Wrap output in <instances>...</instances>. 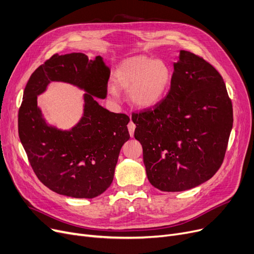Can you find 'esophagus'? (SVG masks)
<instances>
[{
    "mask_svg": "<svg viewBox=\"0 0 254 254\" xmlns=\"http://www.w3.org/2000/svg\"><path fill=\"white\" fill-rule=\"evenodd\" d=\"M127 128H128V132H129V136L132 137L134 136V131H135V128H136V125L130 122L128 125H127Z\"/></svg>",
    "mask_w": 254,
    "mask_h": 254,
    "instance_id": "obj_1",
    "label": "esophagus"
}]
</instances>
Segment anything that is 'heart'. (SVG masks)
Masks as SVG:
<instances>
[{
  "mask_svg": "<svg viewBox=\"0 0 254 254\" xmlns=\"http://www.w3.org/2000/svg\"><path fill=\"white\" fill-rule=\"evenodd\" d=\"M173 72L163 60L137 56L120 63L113 74V82L120 89L128 91V101L139 109H150L166 97L172 82ZM112 101L119 99L114 86L108 87Z\"/></svg>",
  "mask_w": 254,
  "mask_h": 254,
  "instance_id": "b5f03b06",
  "label": "heart"
}]
</instances>
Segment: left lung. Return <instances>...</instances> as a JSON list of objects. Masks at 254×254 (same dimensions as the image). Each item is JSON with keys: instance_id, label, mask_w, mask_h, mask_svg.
<instances>
[{"instance_id": "8db88e82", "label": "left lung", "mask_w": 254, "mask_h": 254, "mask_svg": "<svg viewBox=\"0 0 254 254\" xmlns=\"http://www.w3.org/2000/svg\"><path fill=\"white\" fill-rule=\"evenodd\" d=\"M167 97L134 113L149 182L183 191L214 176L233 128V106L221 75L202 58L179 50Z\"/></svg>"}]
</instances>
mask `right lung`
Returning <instances> with one entry per match:
<instances>
[{
	"label": "right lung",
	"instance_id": "obj_1",
	"mask_svg": "<svg viewBox=\"0 0 254 254\" xmlns=\"http://www.w3.org/2000/svg\"><path fill=\"white\" fill-rule=\"evenodd\" d=\"M110 68L103 58L88 60L82 52L55 55L32 74L18 112V134L35 174L62 195L92 198L113 181L120 149L129 139L128 116L102 107ZM51 82L83 90L84 111L69 130L50 125L37 106V97Z\"/></svg>",
	"mask_w": 254,
	"mask_h": 254
}]
</instances>
